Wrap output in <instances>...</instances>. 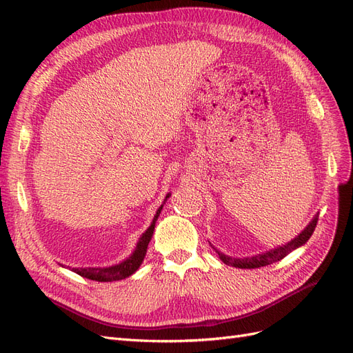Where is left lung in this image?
I'll list each match as a JSON object with an SVG mask.
<instances>
[{"mask_svg": "<svg viewBox=\"0 0 353 353\" xmlns=\"http://www.w3.org/2000/svg\"><path fill=\"white\" fill-rule=\"evenodd\" d=\"M316 222H318V213L312 218V221L307 223V225L303 228V231L301 234H297V236L285 244L279 245V248L271 249L265 253H259V254H254V256H248V258H231L228 254H223L222 252H219L218 249H215L212 245L213 249L216 250V253L219 254V259L230 266H236V268H241V270H253V268H261V266H266V265H271L274 262H279L288 253H292L293 250L299 249L301 245H303L309 239H311L312 232L316 227Z\"/></svg>", "mask_w": 353, "mask_h": 353, "instance_id": "8db88e82", "label": "left lung"}]
</instances>
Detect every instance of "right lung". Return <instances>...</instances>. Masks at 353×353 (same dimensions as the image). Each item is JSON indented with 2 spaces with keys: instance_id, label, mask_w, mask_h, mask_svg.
<instances>
[{
  "instance_id": "add662e5",
  "label": "right lung",
  "mask_w": 353,
  "mask_h": 353,
  "mask_svg": "<svg viewBox=\"0 0 353 353\" xmlns=\"http://www.w3.org/2000/svg\"><path fill=\"white\" fill-rule=\"evenodd\" d=\"M170 193L166 194L165 201L169 199ZM163 205H160V208L156 210V215L150 223V227L145 230V232H143V236L138 240L134 252L128 256V258L119 263L116 265H110V266H88V268H72L73 272H77L78 275L83 276V279H88L92 281H100V283H109V281H119L123 279H128V276L132 275L134 272H137V270L140 268V265L143 263L145 253H147V248L148 243H150L153 232H154V227H156V221L160 215V212L163 209Z\"/></svg>"
}]
</instances>
